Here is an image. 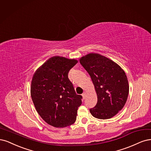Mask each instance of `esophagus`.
Masks as SVG:
<instances>
[{"label": "esophagus", "instance_id": "1", "mask_svg": "<svg viewBox=\"0 0 151 151\" xmlns=\"http://www.w3.org/2000/svg\"><path fill=\"white\" fill-rule=\"evenodd\" d=\"M82 96H83V98L84 99H86V92H84V93L82 94Z\"/></svg>", "mask_w": 151, "mask_h": 151}]
</instances>
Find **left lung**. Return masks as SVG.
I'll list each match as a JSON object with an SVG mask.
<instances>
[{
    "label": "left lung",
    "mask_w": 151,
    "mask_h": 151,
    "mask_svg": "<svg viewBox=\"0 0 151 151\" xmlns=\"http://www.w3.org/2000/svg\"><path fill=\"white\" fill-rule=\"evenodd\" d=\"M80 63L90 75L97 95V104L90 109L99 119L113 117L123 109L129 92L127 77L122 68L98 53H89Z\"/></svg>",
    "instance_id": "1"
}]
</instances>
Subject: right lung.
Masks as SVG:
<instances>
[{
    "mask_svg": "<svg viewBox=\"0 0 151 151\" xmlns=\"http://www.w3.org/2000/svg\"><path fill=\"white\" fill-rule=\"evenodd\" d=\"M78 61L56 56L50 58L35 71L31 95L37 113L46 123L57 128L76 121L82 96L77 95L68 77Z\"/></svg>",
    "mask_w": 151,
    "mask_h": 151,
    "instance_id": "right-lung-1",
    "label": "right lung"
}]
</instances>
